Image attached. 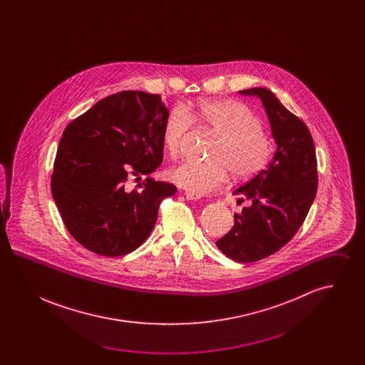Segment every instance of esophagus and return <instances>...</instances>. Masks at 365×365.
Masks as SVG:
<instances>
[{
  "instance_id": "obj_1",
  "label": "esophagus",
  "mask_w": 365,
  "mask_h": 365,
  "mask_svg": "<svg viewBox=\"0 0 365 365\" xmlns=\"http://www.w3.org/2000/svg\"><path fill=\"white\" fill-rule=\"evenodd\" d=\"M186 198H187V200H200L201 195H200V194H195V192H191V191H186Z\"/></svg>"
}]
</instances>
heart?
I'll return each instance as SVG.
<instances>
[{
	"label": "heart",
	"mask_w": 365,
	"mask_h": 365,
	"mask_svg": "<svg viewBox=\"0 0 365 365\" xmlns=\"http://www.w3.org/2000/svg\"><path fill=\"white\" fill-rule=\"evenodd\" d=\"M192 124L215 134L208 149L209 160L186 161L171 170L178 186L195 194L217 190L228 173L237 180L260 174L274 155V140L262 130L261 119L246 105L234 100H201L195 105L174 106L163 125V145L178 157Z\"/></svg>",
	"instance_id": "heart-1"
}]
</instances>
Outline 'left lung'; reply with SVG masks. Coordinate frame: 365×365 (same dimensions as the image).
Here are the masks:
<instances>
[{
	"instance_id": "1",
	"label": "left lung",
	"mask_w": 365,
	"mask_h": 365,
	"mask_svg": "<svg viewBox=\"0 0 365 365\" xmlns=\"http://www.w3.org/2000/svg\"><path fill=\"white\" fill-rule=\"evenodd\" d=\"M240 93L262 101L278 149L264 171L234 191L252 204L234 215V227L216 245L232 260L253 262L290 242L305 222L317 191V160L307 124L272 91L253 87Z\"/></svg>"
}]
</instances>
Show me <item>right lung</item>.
<instances>
[{
  "label": "right lung",
  "mask_w": 365,
  "mask_h": 365,
  "mask_svg": "<svg viewBox=\"0 0 365 365\" xmlns=\"http://www.w3.org/2000/svg\"><path fill=\"white\" fill-rule=\"evenodd\" d=\"M160 94L124 90L108 96L68 123L53 164L51 189L71 235L87 250L119 257L145 242L160 204L174 195L168 182L146 178L163 163Z\"/></svg>",
  "instance_id": "right-lung-1"
}]
</instances>
